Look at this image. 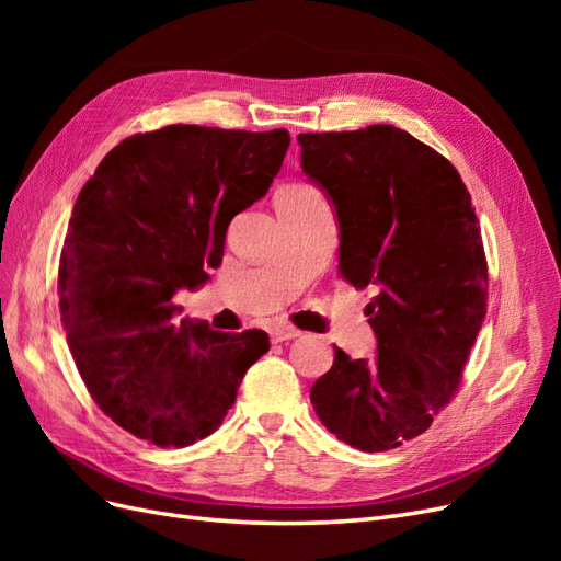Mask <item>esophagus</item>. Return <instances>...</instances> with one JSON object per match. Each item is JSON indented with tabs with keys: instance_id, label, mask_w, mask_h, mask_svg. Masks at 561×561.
<instances>
[{
	"instance_id": "1",
	"label": "esophagus",
	"mask_w": 561,
	"mask_h": 561,
	"mask_svg": "<svg viewBox=\"0 0 561 561\" xmlns=\"http://www.w3.org/2000/svg\"><path fill=\"white\" fill-rule=\"evenodd\" d=\"M297 336H301V330H297V328H293V325H274L271 328V339H274V342H290V339H297Z\"/></svg>"
}]
</instances>
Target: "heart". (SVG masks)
<instances>
[{"label":"heart","instance_id":"b5f03b06","mask_svg":"<svg viewBox=\"0 0 561 561\" xmlns=\"http://www.w3.org/2000/svg\"><path fill=\"white\" fill-rule=\"evenodd\" d=\"M307 190H311V184H307V182H290V184H283L280 190H278V194H297V192H307Z\"/></svg>","mask_w":561,"mask_h":561}]
</instances>
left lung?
I'll return each mask as SVG.
<instances>
[{
  "instance_id": "obj_1",
  "label": "left lung",
  "mask_w": 561,
  "mask_h": 561,
  "mask_svg": "<svg viewBox=\"0 0 561 561\" xmlns=\"http://www.w3.org/2000/svg\"><path fill=\"white\" fill-rule=\"evenodd\" d=\"M301 171L339 219V274L377 287L375 360L334 348L311 388L330 433L363 451L431 428L463 377L486 313V257L456 168L396 126L299 133Z\"/></svg>"
}]
</instances>
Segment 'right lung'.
Wrapping results in <instances>:
<instances>
[{
  "label": "right lung",
  "mask_w": 561,
  "mask_h": 561,
  "mask_svg": "<svg viewBox=\"0 0 561 561\" xmlns=\"http://www.w3.org/2000/svg\"><path fill=\"white\" fill-rule=\"evenodd\" d=\"M290 133L175 124L130 135L83 184L58 268L79 375L116 426L157 447L219 428L268 334L178 320L173 295L208 280L231 219L278 175Z\"/></svg>",
  "instance_id": "1"
}]
</instances>
